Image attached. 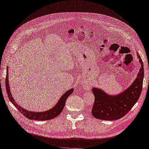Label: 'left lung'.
Returning <instances> with one entry per match:
<instances>
[{"instance_id": "left-lung-1", "label": "left lung", "mask_w": 149, "mask_h": 149, "mask_svg": "<svg viewBox=\"0 0 149 149\" xmlns=\"http://www.w3.org/2000/svg\"><path fill=\"white\" fill-rule=\"evenodd\" d=\"M141 68L135 80L128 88L118 95H108L104 91L93 88L95 101L92 109V116L101 120L119 119L128 113L139 100L142 90L144 75L143 64L139 56Z\"/></svg>"}]
</instances>
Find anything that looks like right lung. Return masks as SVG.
Returning a JSON list of instances; mask_svg holds the SVG:
<instances>
[{"label":"right lung","instance_id":"obj_1","mask_svg":"<svg viewBox=\"0 0 149 149\" xmlns=\"http://www.w3.org/2000/svg\"><path fill=\"white\" fill-rule=\"evenodd\" d=\"M8 70H7V74H6V88L7 90V93L9 97V99L10 102H11L14 106H15L17 110L19 111L21 114H23L24 116L26 117L27 118L30 119H33V120H37V121H45V120H50L53 118H55L57 117L58 115H59L60 113L63 110V108L64 107L65 103H66V100L67 98L73 92V89L71 88L68 92L65 93L64 95L61 97L59 99V102L54 106L52 109L49 110L45 112H30L28 111L26 109H24L23 107H21L19 105L17 104L15 101H14L13 97H12L11 93L10 92V88L9 86V79H8Z\"/></svg>","mask_w":149,"mask_h":149}]
</instances>
